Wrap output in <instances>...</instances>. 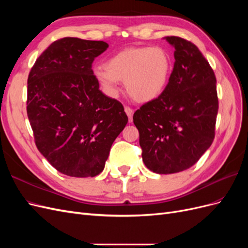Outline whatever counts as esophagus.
<instances>
[{"label": "esophagus", "instance_id": "1", "mask_svg": "<svg viewBox=\"0 0 248 248\" xmlns=\"http://www.w3.org/2000/svg\"><path fill=\"white\" fill-rule=\"evenodd\" d=\"M124 110H125V112H126V115L128 116L129 122L131 123V122H132V116H133V109H132L131 108H129V107H125Z\"/></svg>", "mask_w": 248, "mask_h": 248}]
</instances>
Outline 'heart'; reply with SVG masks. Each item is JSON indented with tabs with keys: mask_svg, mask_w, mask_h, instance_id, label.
Returning <instances> with one entry per match:
<instances>
[{
	"mask_svg": "<svg viewBox=\"0 0 248 248\" xmlns=\"http://www.w3.org/2000/svg\"><path fill=\"white\" fill-rule=\"evenodd\" d=\"M172 62L162 46H132L109 57L103 67H96L93 77L109 97L120 92V81H125L127 93L140 103L153 101L167 89Z\"/></svg>",
	"mask_w": 248,
	"mask_h": 248,
	"instance_id": "1",
	"label": "heart"
}]
</instances>
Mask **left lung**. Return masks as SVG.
Masks as SVG:
<instances>
[{
	"label": "left lung",
	"mask_w": 248,
	"mask_h": 248,
	"mask_svg": "<svg viewBox=\"0 0 248 248\" xmlns=\"http://www.w3.org/2000/svg\"><path fill=\"white\" fill-rule=\"evenodd\" d=\"M175 48L167 89L133 115L142 161L156 174H174L198 162L214 140L218 98L216 78L199 48L183 38L164 37Z\"/></svg>",
	"instance_id": "obj_1"
}]
</instances>
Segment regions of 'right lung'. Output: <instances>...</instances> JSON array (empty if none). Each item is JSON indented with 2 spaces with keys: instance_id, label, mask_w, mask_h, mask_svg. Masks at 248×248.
Segmentation results:
<instances>
[{
  "instance_id": "add662e5",
  "label": "right lung",
  "mask_w": 248,
  "mask_h": 248,
  "mask_svg": "<svg viewBox=\"0 0 248 248\" xmlns=\"http://www.w3.org/2000/svg\"><path fill=\"white\" fill-rule=\"evenodd\" d=\"M104 41L66 37L36 60L28 78L27 112L39 152L57 170L78 178L103 170L128 118L99 90L92 63Z\"/></svg>"
}]
</instances>
